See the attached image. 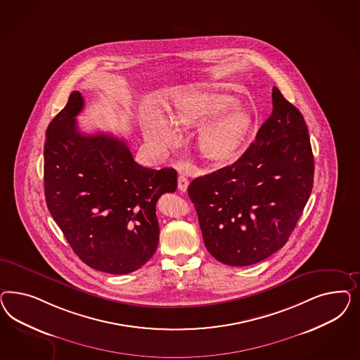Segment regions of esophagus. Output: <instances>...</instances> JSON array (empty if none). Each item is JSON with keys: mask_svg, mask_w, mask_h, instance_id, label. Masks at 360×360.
I'll return each instance as SVG.
<instances>
[{"mask_svg": "<svg viewBox=\"0 0 360 360\" xmlns=\"http://www.w3.org/2000/svg\"><path fill=\"white\" fill-rule=\"evenodd\" d=\"M187 187H188V179L186 178L185 175H179L178 176V188H179V191L185 193Z\"/></svg>", "mask_w": 360, "mask_h": 360, "instance_id": "obj_1", "label": "esophagus"}]
</instances>
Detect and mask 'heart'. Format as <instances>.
I'll list each match as a JSON object with an SVG mask.
<instances>
[{"label":"heart","mask_w":360,"mask_h":360,"mask_svg":"<svg viewBox=\"0 0 360 360\" xmlns=\"http://www.w3.org/2000/svg\"><path fill=\"white\" fill-rule=\"evenodd\" d=\"M235 98L218 92H188L175 98L174 120L185 129H200L198 148L210 162L224 164L235 158L251 131L250 113L231 109ZM145 140L165 150L176 140L174 124L164 113H148L143 119Z\"/></svg>","instance_id":"heart-1"}]
</instances>
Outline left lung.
Wrapping results in <instances>:
<instances>
[{"instance_id":"8db88e82","label":"left lung","mask_w":360,"mask_h":360,"mask_svg":"<svg viewBox=\"0 0 360 360\" xmlns=\"http://www.w3.org/2000/svg\"><path fill=\"white\" fill-rule=\"evenodd\" d=\"M272 103V115L239 160L187 188L207 251L231 266L283 248L311 194L314 157L304 116L277 87Z\"/></svg>"}]
</instances>
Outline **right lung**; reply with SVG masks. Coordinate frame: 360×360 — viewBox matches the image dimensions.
Returning a JSON list of instances; mask_svg holds the SVG:
<instances>
[{"label":"right lung","mask_w":360,"mask_h":360,"mask_svg":"<svg viewBox=\"0 0 360 360\" xmlns=\"http://www.w3.org/2000/svg\"><path fill=\"white\" fill-rule=\"evenodd\" d=\"M83 107L74 91L47 127L46 203L82 262L100 272H134L157 251L155 205L174 193L176 172L137 164L127 142L112 134L82 133L75 117Z\"/></svg>","instance_id":"1"}]
</instances>
